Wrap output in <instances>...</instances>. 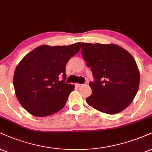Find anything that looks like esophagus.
<instances>
[{
    "label": "esophagus",
    "instance_id": "esophagus-1",
    "mask_svg": "<svg viewBox=\"0 0 152 152\" xmlns=\"http://www.w3.org/2000/svg\"><path fill=\"white\" fill-rule=\"evenodd\" d=\"M75 86H76V87L79 88V87H81V86L82 84H80V83H76V85H75Z\"/></svg>",
    "mask_w": 152,
    "mask_h": 152
}]
</instances>
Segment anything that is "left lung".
<instances>
[{
  "mask_svg": "<svg viewBox=\"0 0 152 152\" xmlns=\"http://www.w3.org/2000/svg\"><path fill=\"white\" fill-rule=\"evenodd\" d=\"M81 54L91 67L94 81L89 105L106 114L125 110L137 93L140 71L134 58L122 47L104 44H81Z\"/></svg>",
  "mask_w": 152,
  "mask_h": 152,
  "instance_id": "8db88e82",
  "label": "left lung"
}]
</instances>
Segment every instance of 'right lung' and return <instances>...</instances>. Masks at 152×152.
Segmentation results:
<instances>
[{"mask_svg": "<svg viewBox=\"0 0 152 152\" xmlns=\"http://www.w3.org/2000/svg\"><path fill=\"white\" fill-rule=\"evenodd\" d=\"M81 42L68 46L42 45L18 64L13 85L18 100L27 112L46 117L64 107L74 88V85L65 82L66 64L79 52Z\"/></svg>", "mask_w": 152, "mask_h": 152, "instance_id": "obj_1", "label": "right lung"}]
</instances>
